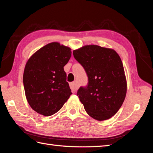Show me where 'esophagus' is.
Returning a JSON list of instances; mask_svg holds the SVG:
<instances>
[{
  "label": "esophagus",
  "mask_w": 153,
  "mask_h": 153,
  "mask_svg": "<svg viewBox=\"0 0 153 153\" xmlns=\"http://www.w3.org/2000/svg\"><path fill=\"white\" fill-rule=\"evenodd\" d=\"M70 88L72 91L73 92L76 91V90L78 89V85H77V83L76 82H71L70 83Z\"/></svg>",
  "instance_id": "esophagus-1"
}]
</instances>
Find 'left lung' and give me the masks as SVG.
<instances>
[{"label": "left lung", "instance_id": "left-lung-1", "mask_svg": "<svg viewBox=\"0 0 153 153\" xmlns=\"http://www.w3.org/2000/svg\"><path fill=\"white\" fill-rule=\"evenodd\" d=\"M73 54L88 77V85L81 87L77 93L85 111L99 121L110 118L118 111L126 95L121 58L114 50L94 45L74 50Z\"/></svg>", "mask_w": 153, "mask_h": 153}]
</instances>
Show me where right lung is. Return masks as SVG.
<instances>
[{
    "label": "right lung",
    "mask_w": 153,
    "mask_h": 153,
    "mask_svg": "<svg viewBox=\"0 0 153 153\" xmlns=\"http://www.w3.org/2000/svg\"><path fill=\"white\" fill-rule=\"evenodd\" d=\"M71 54L70 47L53 42L35 52L25 64V97L32 109L41 115L59 111L72 94L64 70Z\"/></svg>",
    "instance_id": "add662e5"
}]
</instances>
